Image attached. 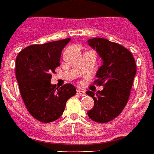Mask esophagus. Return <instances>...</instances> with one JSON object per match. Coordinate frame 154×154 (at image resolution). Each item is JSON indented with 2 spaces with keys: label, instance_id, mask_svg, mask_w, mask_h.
Instances as JSON below:
<instances>
[{
  "label": "esophagus",
  "instance_id": "obj_1",
  "mask_svg": "<svg viewBox=\"0 0 154 154\" xmlns=\"http://www.w3.org/2000/svg\"><path fill=\"white\" fill-rule=\"evenodd\" d=\"M77 94L79 96H84L85 94V92L82 89H77Z\"/></svg>",
  "mask_w": 154,
  "mask_h": 154
}]
</instances>
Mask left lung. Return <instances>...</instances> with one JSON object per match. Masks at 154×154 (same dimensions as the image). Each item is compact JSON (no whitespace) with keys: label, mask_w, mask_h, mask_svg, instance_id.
<instances>
[{"label":"left lung","mask_w":154,"mask_h":154,"mask_svg":"<svg viewBox=\"0 0 154 154\" xmlns=\"http://www.w3.org/2000/svg\"><path fill=\"white\" fill-rule=\"evenodd\" d=\"M87 42L102 59L94 82L103 86L96 93L86 91L94 102L87 114L94 122L108 123L119 116L127 104L136 75L134 58L128 49L106 39L93 38Z\"/></svg>","instance_id":"1"}]
</instances>
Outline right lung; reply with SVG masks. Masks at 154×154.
<instances>
[{"label": "right lung", "mask_w": 154, "mask_h": 154, "mask_svg": "<svg viewBox=\"0 0 154 154\" xmlns=\"http://www.w3.org/2000/svg\"><path fill=\"white\" fill-rule=\"evenodd\" d=\"M70 38L33 45L20 52L16 60V77L22 100L30 114L43 123L60 117L67 100L76 94L71 84L60 89L51 82L52 72L60 65L62 50Z\"/></svg>", "instance_id": "1"}]
</instances>
